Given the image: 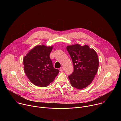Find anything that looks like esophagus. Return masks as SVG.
<instances>
[{"mask_svg":"<svg viewBox=\"0 0 121 121\" xmlns=\"http://www.w3.org/2000/svg\"><path fill=\"white\" fill-rule=\"evenodd\" d=\"M64 67H61L60 68V71H61V72H63V71H64Z\"/></svg>","mask_w":121,"mask_h":121,"instance_id":"1","label":"esophagus"}]
</instances>
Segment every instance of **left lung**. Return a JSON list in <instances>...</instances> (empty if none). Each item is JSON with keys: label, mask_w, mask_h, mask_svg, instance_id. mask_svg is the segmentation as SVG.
<instances>
[{"label": "left lung", "mask_w": 121, "mask_h": 121, "mask_svg": "<svg viewBox=\"0 0 121 121\" xmlns=\"http://www.w3.org/2000/svg\"><path fill=\"white\" fill-rule=\"evenodd\" d=\"M66 49L74 66V71L68 78L72 87L82 90L92 82L97 72L99 65L97 54L87 45H68Z\"/></svg>", "instance_id": "obj_1"}]
</instances>
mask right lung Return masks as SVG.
I'll return each mask as SVG.
<instances>
[{
    "instance_id": "obj_1",
    "label": "right lung",
    "mask_w": 121,
    "mask_h": 121,
    "mask_svg": "<svg viewBox=\"0 0 121 121\" xmlns=\"http://www.w3.org/2000/svg\"><path fill=\"white\" fill-rule=\"evenodd\" d=\"M53 46L37 45L23 57L24 70L29 80L40 87L48 86L59 72L54 68L50 58Z\"/></svg>"
}]
</instances>
